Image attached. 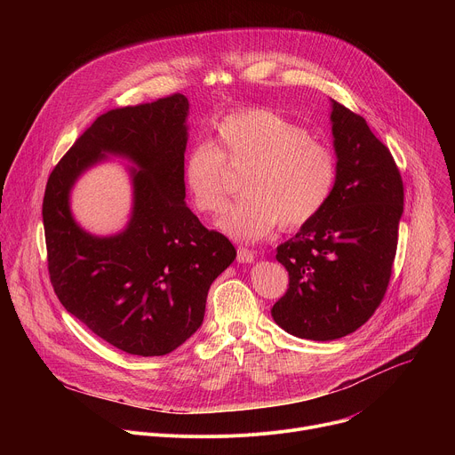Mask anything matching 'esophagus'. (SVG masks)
<instances>
[{
    "label": "esophagus",
    "mask_w": 455,
    "mask_h": 455,
    "mask_svg": "<svg viewBox=\"0 0 455 455\" xmlns=\"http://www.w3.org/2000/svg\"><path fill=\"white\" fill-rule=\"evenodd\" d=\"M255 259V255H253V251L251 250H248V248H243V246H239L237 248V261L239 263H251Z\"/></svg>",
    "instance_id": "obj_1"
}]
</instances>
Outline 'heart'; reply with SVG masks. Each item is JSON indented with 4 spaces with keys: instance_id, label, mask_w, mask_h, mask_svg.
Here are the masks:
<instances>
[{
    "instance_id": "b5f03b06",
    "label": "heart",
    "mask_w": 455,
    "mask_h": 455,
    "mask_svg": "<svg viewBox=\"0 0 455 455\" xmlns=\"http://www.w3.org/2000/svg\"><path fill=\"white\" fill-rule=\"evenodd\" d=\"M227 169H244L243 196L218 221L239 241L267 237L281 221L297 228L328 204L337 178L335 158L304 127L270 109H244L214 124L209 144L192 146L181 165L192 207L218 214L227 204Z\"/></svg>"
}]
</instances>
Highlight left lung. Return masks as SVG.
<instances>
[{
  "label": "left lung",
  "mask_w": 455,
  "mask_h": 455,
  "mask_svg": "<svg viewBox=\"0 0 455 455\" xmlns=\"http://www.w3.org/2000/svg\"><path fill=\"white\" fill-rule=\"evenodd\" d=\"M337 178L323 209L277 246L290 274L272 316L286 333L330 342L356 331L379 306L398 246L403 181L365 118L331 99Z\"/></svg>",
  "instance_id": "1"
}]
</instances>
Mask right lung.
<instances>
[{"instance_id": "right-lung-1", "label": "right lung", "mask_w": 455, "mask_h": 455, "mask_svg": "<svg viewBox=\"0 0 455 455\" xmlns=\"http://www.w3.org/2000/svg\"><path fill=\"white\" fill-rule=\"evenodd\" d=\"M187 118L181 93L100 115L55 165L44 190L57 299L92 333L129 355L162 356L196 333L211 284L235 259L234 244L185 205ZM109 156L132 164V214L120 233L95 236L75 221L69 198L76 180Z\"/></svg>"}]
</instances>
